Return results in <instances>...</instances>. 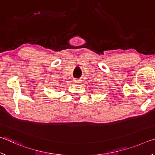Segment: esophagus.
Returning a JSON list of instances; mask_svg holds the SVG:
<instances>
[{"instance_id":"obj_1","label":"esophagus","mask_w":155,"mask_h":155,"mask_svg":"<svg viewBox=\"0 0 155 155\" xmlns=\"http://www.w3.org/2000/svg\"><path fill=\"white\" fill-rule=\"evenodd\" d=\"M81 80L80 79H75L74 80V83H80L81 82Z\"/></svg>"}]
</instances>
